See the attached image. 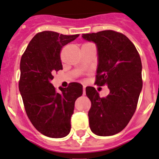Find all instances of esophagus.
Instances as JSON below:
<instances>
[{"mask_svg": "<svg viewBox=\"0 0 159 159\" xmlns=\"http://www.w3.org/2000/svg\"><path fill=\"white\" fill-rule=\"evenodd\" d=\"M83 95H85V86H83Z\"/></svg>", "mask_w": 159, "mask_h": 159, "instance_id": "esophagus-1", "label": "esophagus"}]
</instances>
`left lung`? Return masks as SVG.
<instances>
[{
  "label": "left lung",
  "instance_id": "1",
  "mask_svg": "<svg viewBox=\"0 0 159 159\" xmlns=\"http://www.w3.org/2000/svg\"><path fill=\"white\" fill-rule=\"evenodd\" d=\"M82 37L97 45L95 84L108 85L110 90L106 97H100L94 87L85 89L91 101L90 129L100 136L116 135L128 125L136 109L143 87L139 54L128 37L112 30L83 34Z\"/></svg>",
  "mask_w": 159,
  "mask_h": 159
}]
</instances>
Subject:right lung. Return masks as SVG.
I'll return each instance as SVG.
<instances>
[{"label":"right lung","mask_w":159,"mask_h":159,"mask_svg":"<svg viewBox=\"0 0 159 159\" xmlns=\"http://www.w3.org/2000/svg\"><path fill=\"white\" fill-rule=\"evenodd\" d=\"M78 36L51 31L39 32L21 57L19 89L27 116L37 131L50 138H62L69 134L74 103L82 95L79 83L60 87L61 93L51 83L53 73L62 70V48Z\"/></svg>","instance_id":"1"}]
</instances>
